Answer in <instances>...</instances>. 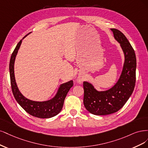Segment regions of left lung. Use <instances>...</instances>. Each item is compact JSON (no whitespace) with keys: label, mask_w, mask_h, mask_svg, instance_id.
<instances>
[{"label":"left lung","mask_w":148,"mask_h":148,"mask_svg":"<svg viewBox=\"0 0 148 148\" xmlns=\"http://www.w3.org/2000/svg\"><path fill=\"white\" fill-rule=\"evenodd\" d=\"M124 54L121 74L111 88L98 91L88 82H84V104L94 115H108L118 111L132 95L136 82V59L135 51L125 35L116 29H111Z\"/></svg>","instance_id":"obj_1"}]
</instances>
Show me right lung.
<instances>
[{
	"label": "right lung",
	"mask_w": 148,
	"mask_h": 148,
	"mask_svg": "<svg viewBox=\"0 0 148 148\" xmlns=\"http://www.w3.org/2000/svg\"><path fill=\"white\" fill-rule=\"evenodd\" d=\"M28 34L24 37L23 39ZM22 40L18 42L12 53L10 61V64H9L11 86L13 96L18 103L30 115L42 119L53 117L56 116L57 114H58L61 111L66 95H67L70 88L73 85V81L70 80L67 82L61 84L55 97L49 100H47V101H32V100L27 99L25 97H24L18 88L15 77V71H14V64H15V58L22 43Z\"/></svg>",
	"instance_id": "obj_1"
}]
</instances>
